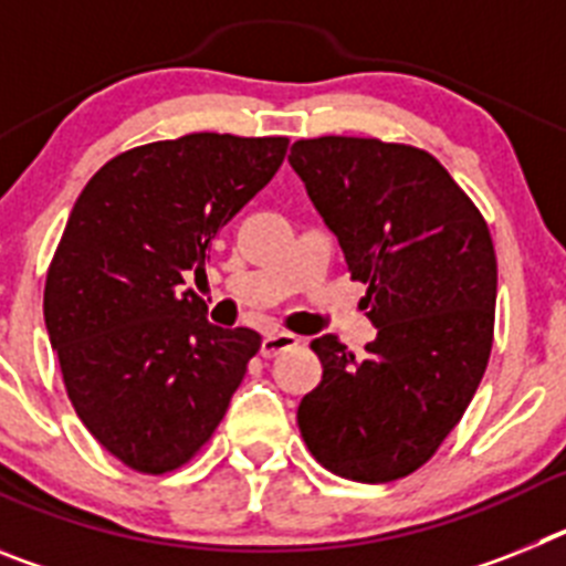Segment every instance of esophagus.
Instances as JSON below:
<instances>
[{
    "label": "esophagus",
    "instance_id": "1",
    "mask_svg": "<svg viewBox=\"0 0 566 566\" xmlns=\"http://www.w3.org/2000/svg\"><path fill=\"white\" fill-rule=\"evenodd\" d=\"M297 343H300V339L294 337V334H289V332L266 334V337L260 339V354H263V357H274V354L294 348Z\"/></svg>",
    "mask_w": 566,
    "mask_h": 566
}]
</instances>
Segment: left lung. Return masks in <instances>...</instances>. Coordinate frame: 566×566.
I'll return each mask as SVG.
<instances>
[{"mask_svg": "<svg viewBox=\"0 0 566 566\" xmlns=\"http://www.w3.org/2000/svg\"><path fill=\"white\" fill-rule=\"evenodd\" d=\"M334 232L377 328L354 357L334 334L312 343L323 379L297 424L323 468L394 482L433 457L488 368L496 252L488 223L424 149L323 135L289 155Z\"/></svg>", "mask_w": 566, "mask_h": 566, "instance_id": "1", "label": "left lung"}]
</instances>
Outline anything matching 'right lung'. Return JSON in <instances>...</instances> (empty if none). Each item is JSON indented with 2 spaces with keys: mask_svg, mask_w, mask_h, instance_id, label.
Returning a JSON list of instances; mask_svg holds the SVG:
<instances>
[{
  "mask_svg": "<svg viewBox=\"0 0 566 566\" xmlns=\"http://www.w3.org/2000/svg\"><path fill=\"white\" fill-rule=\"evenodd\" d=\"M289 138L192 133L115 155L78 195L44 283L67 397L104 451L142 473L212 437L260 334L221 328L184 289L214 234L266 187Z\"/></svg>",
  "mask_w": 566,
  "mask_h": 566,
  "instance_id": "add662e5",
  "label": "right lung"
}]
</instances>
